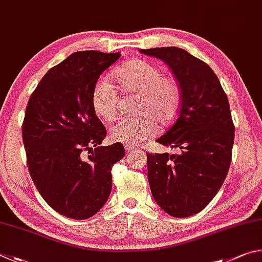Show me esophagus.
<instances>
[{"label": "esophagus", "instance_id": "esophagus-1", "mask_svg": "<svg viewBox=\"0 0 262 262\" xmlns=\"http://www.w3.org/2000/svg\"><path fill=\"white\" fill-rule=\"evenodd\" d=\"M124 148H125L126 152H135V150H138L135 146H131V145H125L124 146Z\"/></svg>", "mask_w": 262, "mask_h": 262}]
</instances>
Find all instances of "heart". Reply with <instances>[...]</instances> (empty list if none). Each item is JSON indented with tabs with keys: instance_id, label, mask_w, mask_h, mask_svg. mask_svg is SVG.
Listing matches in <instances>:
<instances>
[{
	"instance_id": "1",
	"label": "heart",
	"mask_w": 262,
	"mask_h": 262,
	"mask_svg": "<svg viewBox=\"0 0 262 262\" xmlns=\"http://www.w3.org/2000/svg\"><path fill=\"white\" fill-rule=\"evenodd\" d=\"M123 94H138L136 117L119 119L109 130L110 139L125 145H140L158 130V122L168 125L176 118L182 103L178 81L163 75L161 68L146 59H131L113 73ZM94 113L104 121H112L118 108V94L107 80L95 82L91 93Z\"/></svg>"
}]
</instances>
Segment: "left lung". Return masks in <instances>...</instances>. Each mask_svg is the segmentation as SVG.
<instances>
[{
    "instance_id": "1",
    "label": "left lung",
    "mask_w": 262,
    "mask_h": 262,
    "mask_svg": "<svg viewBox=\"0 0 262 262\" xmlns=\"http://www.w3.org/2000/svg\"><path fill=\"white\" fill-rule=\"evenodd\" d=\"M170 67L181 87L178 117L159 144L180 153H147V178L157 204L173 217L203 210L222 186L235 139L230 105L214 71L184 49H140Z\"/></svg>"
}]
</instances>
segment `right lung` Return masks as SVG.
Returning <instances> with one entry per match:
<instances>
[{"instance_id":"obj_1","label":"right lung","mask_w":262,"mask_h":262,"mask_svg":"<svg viewBox=\"0 0 262 262\" xmlns=\"http://www.w3.org/2000/svg\"><path fill=\"white\" fill-rule=\"evenodd\" d=\"M119 57L71 54L46 73L26 105L21 135L30 175L46 203L67 217L85 220L103 207L112 168L125 154L121 143L99 146L107 131L91 104L100 75Z\"/></svg>"}]
</instances>
